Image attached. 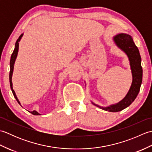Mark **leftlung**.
Here are the masks:
<instances>
[{"instance_id": "left-lung-1", "label": "left lung", "mask_w": 152, "mask_h": 152, "mask_svg": "<svg viewBox=\"0 0 152 152\" xmlns=\"http://www.w3.org/2000/svg\"><path fill=\"white\" fill-rule=\"evenodd\" d=\"M115 44L127 54L130 61V66L133 75V82L127 95L119 102L108 107H102L92 102L104 110L115 112L128 107L136 99L140 91L142 81V68L141 66V57L138 48L134 44L133 38L127 34H119L114 37Z\"/></svg>"}]
</instances>
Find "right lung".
I'll list each match as a JSON object with an SVG mask.
<instances>
[{"label": "right lung", "mask_w": 152, "mask_h": 152, "mask_svg": "<svg viewBox=\"0 0 152 152\" xmlns=\"http://www.w3.org/2000/svg\"><path fill=\"white\" fill-rule=\"evenodd\" d=\"M23 34H21L20 36H19V38L17 40V41H16L15 42V48H14V51H13V53L12 54L11 56V59H10V75H9V79H10V88L12 89V91L13 93V95H14L15 99H16V101H18V102L19 103V104H20V102L19 101V100L17 97V96H16L15 93V91H14V89H13V88H12V74H13V70H14V63H15V59L16 57H17V56H18V49H19V42L20 41L21 37H23ZM21 105V104H20ZM30 113H31L33 115H40L39 113H38V112H37L36 110H33L32 112H30L28 111Z\"/></svg>", "instance_id": "1"}]
</instances>
